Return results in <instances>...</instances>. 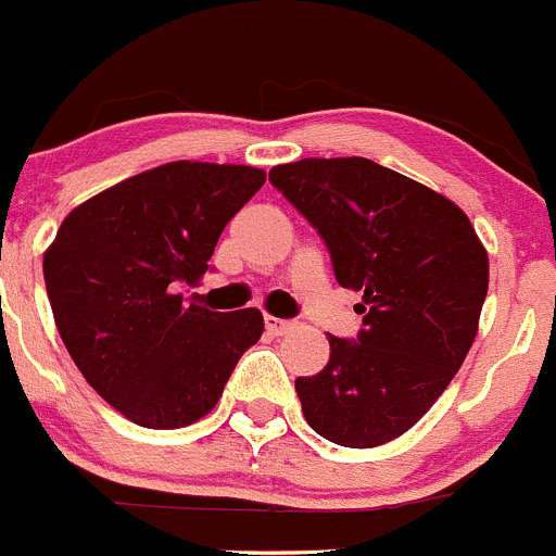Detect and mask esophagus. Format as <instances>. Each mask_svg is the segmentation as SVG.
Instances as JSON below:
<instances>
[{
  "instance_id": "esophagus-1",
  "label": "esophagus",
  "mask_w": 556,
  "mask_h": 556,
  "mask_svg": "<svg viewBox=\"0 0 556 556\" xmlns=\"http://www.w3.org/2000/svg\"><path fill=\"white\" fill-rule=\"evenodd\" d=\"M265 329H267V334H273V337H283L286 331L294 329V324H291V320L276 318V316H265Z\"/></svg>"
}]
</instances>
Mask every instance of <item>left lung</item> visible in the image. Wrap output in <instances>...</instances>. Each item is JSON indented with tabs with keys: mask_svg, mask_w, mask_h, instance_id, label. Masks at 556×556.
<instances>
[{
	"mask_svg": "<svg viewBox=\"0 0 556 556\" xmlns=\"http://www.w3.org/2000/svg\"><path fill=\"white\" fill-rule=\"evenodd\" d=\"M273 187L329 245L342 289L362 294L358 342L296 377L307 426L369 450L409 431L466 362L490 283L488 249L460 205L366 157L276 165Z\"/></svg>",
	"mask_w": 556,
	"mask_h": 556,
	"instance_id": "1",
	"label": "left lung"
}]
</instances>
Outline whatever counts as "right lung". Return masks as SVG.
I'll use <instances>...</instances> for the list:
<instances>
[{
	"label": "right lung",
	"instance_id": "add662e5",
	"mask_svg": "<svg viewBox=\"0 0 556 556\" xmlns=\"http://www.w3.org/2000/svg\"><path fill=\"white\" fill-rule=\"evenodd\" d=\"M262 185L254 165H157L68 211L45 249L68 356L136 426L168 431L208 415L265 331L256 307L214 313L179 291L205 276L222 230Z\"/></svg>",
	"mask_w": 556,
	"mask_h": 556
}]
</instances>
